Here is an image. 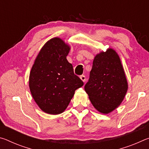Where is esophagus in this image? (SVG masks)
Listing matches in <instances>:
<instances>
[{
  "label": "esophagus",
  "instance_id": "1",
  "mask_svg": "<svg viewBox=\"0 0 149 149\" xmlns=\"http://www.w3.org/2000/svg\"><path fill=\"white\" fill-rule=\"evenodd\" d=\"M80 79H81L84 82H85V81H86V77H85V75H81V76H80Z\"/></svg>",
  "mask_w": 149,
  "mask_h": 149
}]
</instances>
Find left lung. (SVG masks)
<instances>
[{
  "label": "left lung",
  "mask_w": 149,
  "mask_h": 149,
  "mask_svg": "<svg viewBox=\"0 0 149 149\" xmlns=\"http://www.w3.org/2000/svg\"><path fill=\"white\" fill-rule=\"evenodd\" d=\"M128 85L119 56L112 49L96 55L85 91L91 102L102 114H108L120 106Z\"/></svg>",
  "instance_id": "left-lung-1"
}]
</instances>
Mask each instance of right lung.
I'll return each instance as SVG.
<instances>
[{
  "mask_svg": "<svg viewBox=\"0 0 149 149\" xmlns=\"http://www.w3.org/2000/svg\"><path fill=\"white\" fill-rule=\"evenodd\" d=\"M70 50L69 45L58 37L50 39L40 50L30 72L29 86L32 97L47 114L62 113L75 91L84 85L66 59Z\"/></svg>",
  "mask_w": 149,
  "mask_h": 149,
  "instance_id": "1",
  "label": "right lung"
}]
</instances>
